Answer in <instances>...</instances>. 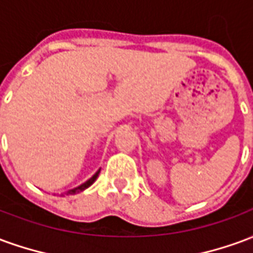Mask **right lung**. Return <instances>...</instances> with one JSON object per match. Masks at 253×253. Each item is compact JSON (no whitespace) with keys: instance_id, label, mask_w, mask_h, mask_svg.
<instances>
[{"instance_id":"obj_1","label":"right lung","mask_w":253,"mask_h":253,"mask_svg":"<svg viewBox=\"0 0 253 253\" xmlns=\"http://www.w3.org/2000/svg\"><path fill=\"white\" fill-rule=\"evenodd\" d=\"M99 173H100V170H97V172H96V173H94V175L92 176V177H90V179H89L88 181H85L84 184H81V186L77 187V188H74V190L67 191V192H65V195H73V194H77V192H81V191H84V190H85V188H88L89 186H92V184H93V183H94V180L97 179V176H99Z\"/></svg>"}]
</instances>
